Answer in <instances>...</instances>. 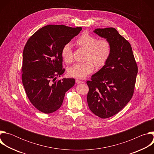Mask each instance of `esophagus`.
<instances>
[{
  "instance_id": "34e87169",
  "label": "esophagus",
  "mask_w": 154,
  "mask_h": 154,
  "mask_svg": "<svg viewBox=\"0 0 154 154\" xmlns=\"http://www.w3.org/2000/svg\"><path fill=\"white\" fill-rule=\"evenodd\" d=\"M75 82H76V83H77V84H80V83H84L83 82H82V81H81V80H79V79H76V80H75Z\"/></svg>"
}]
</instances>
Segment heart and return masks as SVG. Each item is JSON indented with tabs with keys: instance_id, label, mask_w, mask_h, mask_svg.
Masks as SVG:
<instances>
[{
	"instance_id": "heart-1",
	"label": "heart",
	"mask_w": 154,
	"mask_h": 154,
	"mask_svg": "<svg viewBox=\"0 0 154 154\" xmlns=\"http://www.w3.org/2000/svg\"><path fill=\"white\" fill-rule=\"evenodd\" d=\"M76 45L85 50L84 63H76L68 68V74L69 76L84 79L87 75L91 73L94 66L102 67L106 63L111 54V45L109 42L105 39H98L96 37L84 33L76 40ZM61 57L63 60L70 63L73 60L72 48L69 43L64 45L61 50Z\"/></svg>"
}]
</instances>
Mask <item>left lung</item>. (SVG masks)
Wrapping results in <instances>:
<instances>
[{
    "mask_svg": "<svg viewBox=\"0 0 154 154\" xmlns=\"http://www.w3.org/2000/svg\"><path fill=\"white\" fill-rule=\"evenodd\" d=\"M93 32L108 40L112 48L105 65L86 82L90 110L105 119L119 112L132 97L138 67L130 44L115 28L96 29Z\"/></svg>",
    "mask_w": 154,
    "mask_h": 154,
    "instance_id": "left-lung-1",
    "label": "left lung"
}]
</instances>
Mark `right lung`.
Listing matches in <instances>:
<instances>
[{
	"label": "right lung",
	"instance_id": "right-lung-1",
	"mask_svg": "<svg viewBox=\"0 0 154 154\" xmlns=\"http://www.w3.org/2000/svg\"><path fill=\"white\" fill-rule=\"evenodd\" d=\"M63 25H49L36 31L23 51L22 80L33 105L44 113L57 111L65 93L74 85V79L55 81L64 72L61 50L82 30Z\"/></svg>",
	"mask_w": 154,
	"mask_h": 154
}]
</instances>
